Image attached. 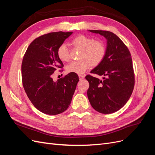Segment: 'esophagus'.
<instances>
[{
  "mask_svg": "<svg viewBox=\"0 0 155 155\" xmlns=\"http://www.w3.org/2000/svg\"><path fill=\"white\" fill-rule=\"evenodd\" d=\"M79 79H80V80H82V79H83L84 78H85V76H84V75L79 74Z\"/></svg>",
  "mask_w": 155,
  "mask_h": 155,
  "instance_id": "34e87169",
  "label": "esophagus"
}]
</instances>
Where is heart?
Returning <instances> with one entry per match:
<instances>
[{
  "label": "heart",
  "instance_id": "b5f03b06",
  "mask_svg": "<svg viewBox=\"0 0 155 155\" xmlns=\"http://www.w3.org/2000/svg\"><path fill=\"white\" fill-rule=\"evenodd\" d=\"M71 45L81 51L76 61L70 63L66 67L68 73L81 74L92 67H97L106 55V47L103 42L94 40L92 37L83 35H77L72 39ZM57 55L63 62H67L70 58V50L64 44L60 45L57 49Z\"/></svg>",
  "mask_w": 155,
  "mask_h": 155
}]
</instances>
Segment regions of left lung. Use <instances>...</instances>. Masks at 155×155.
I'll return each instance as SVG.
<instances>
[{
    "label": "left lung",
    "mask_w": 155,
    "mask_h": 155,
    "mask_svg": "<svg viewBox=\"0 0 155 155\" xmlns=\"http://www.w3.org/2000/svg\"><path fill=\"white\" fill-rule=\"evenodd\" d=\"M104 36L107 40L104 61L91 73L104 76L100 80L91 75L87 96L92 107L102 114H111L122 108L132 94L134 73L130 51L119 37L105 30H90Z\"/></svg>",
    "instance_id": "1"
}]
</instances>
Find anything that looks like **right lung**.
<instances>
[{"mask_svg":"<svg viewBox=\"0 0 155 155\" xmlns=\"http://www.w3.org/2000/svg\"><path fill=\"white\" fill-rule=\"evenodd\" d=\"M72 34V31H57L41 35L31 42L23 57V87L31 104L46 114L56 115L66 110L79 81L74 73L56 81L51 78L55 70L63 67L56 52L58 46Z\"/></svg>","mask_w":155,"mask_h":155,"instance_id":"right-lung-1","label":"right lung"}]
</instances>
